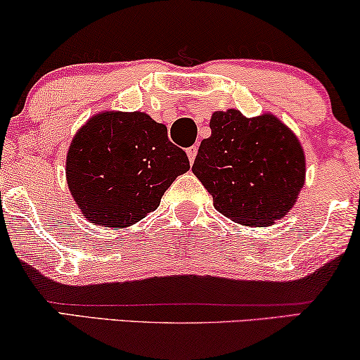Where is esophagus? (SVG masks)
<instances>
[{
    "instance_id": "1",
    "label": "esophagus",
    "mask_w": 360,
    "mask_h": 360,
    "mask_svg": "<svg viewBox=\"0 0 360 360\" xmlns=\"http://www.w3.org/2000/svg\"><path fill=\"white\" fill-rule=\"evenodd\" d=\"M197 153H198V147L197 146H191V147L186 148V155H188L190 163L195 162V157H197Z\"/></svg>"
}]
</instances>
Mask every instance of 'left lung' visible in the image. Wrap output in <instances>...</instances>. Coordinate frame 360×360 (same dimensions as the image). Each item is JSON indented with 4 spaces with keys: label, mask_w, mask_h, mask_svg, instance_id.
I'll return each mask as SVG.
<instances>
[{
    "label": "left lung",
    "mask_w": 360,
    "mask_h": 360,
    "mask_svg": "<svg viewBox=\"0 0 360 360\" xmlns=\"http://www.w3.org/2000/svg\"><path fill=\"white\" fill-rule=\"evenodd\" d=\"M210 129L191 172L214 208L248 226L283 218L304 185V152L296 135L274 115L248 119L236 109L214 112Z\"/></svg>",
    "instance_id": "left-lung-1"
}]
</instances>
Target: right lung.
I'll use <instances>...</instances> for the list:
<instances>
[{
  "label": "right lung",
  "mask_w": 360,
  "mask_h": 360,
  "mask_svg": "<svg viewBox=\"0 0 360 360\" xmlns=\"http://www.w3.org/2000/svg\"><path fill=\"white\" fill-rule=\"evenodd\" d=\"M190 169L167 127L143 112H104L74 137L66 176L91 223L129 226L158 208L165 190Z\"/></svg>",
  "instance_id": "add662e5"
}]
</instances>
